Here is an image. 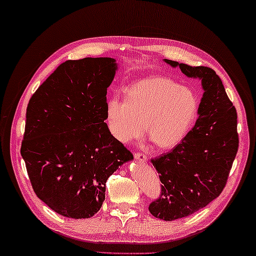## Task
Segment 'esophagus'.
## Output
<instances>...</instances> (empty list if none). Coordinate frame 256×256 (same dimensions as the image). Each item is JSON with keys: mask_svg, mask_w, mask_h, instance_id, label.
I'll return each instance as SVG.
<instances>
[{"mask_svg": "<svg viewBox=\"0 0 256 256\" xmlns=\"http://www.w3.org/2000/svg\"><path fill=\"white\" fill-rule=\"evenodd\" d=\"M135 159L137 161H146V156L142 152H135Z\"/></svg>", "mask_w": 256, "mask_h": 256, "instance_id": "34e87169", "label": "esophagus"}]
</instances>
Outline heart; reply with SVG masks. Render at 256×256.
Segmentation results:
<instances>
[{"instance_id":"heart-1","label":"heart","mask_w":256,"mask_h":256,"mask_svg":"<svg viewBox=\"0 0 256 256\" xmlns=\"http://www.w3.org/2000/svg\"><path fill=\"white\" fill-rule=\"evenodd\" d=\"M198 96L166 78H148L127 88V100L113 96L106 103V124L113 138L127 143L148 136L161 148L178 144L198 116Z\"/></svg>"}]
</instances>
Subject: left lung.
Returning a JSON list of instances; mask_svg holds the SVG:
<instances>
[{
  "label": "left lung",
  "mask_w": 256,
  "mask_h": 256,
  "mask_svg": "<svg viewBox=\"0 0 256 256\" xmlns=\"http://www.w3.org/2000/svg\"><path fill=\"white\" fill-rule=\"evenodd\" d=\"M164 62L180 66L188 76L199 78L205 92L191 130L170 152L151 159L161 192L148 210L156 218L174 221L192 215L221 194L237 154L239 136L237 111L215 70Z\"/></svg>",
  "instance_id": "1"
}]
</instances>
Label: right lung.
Instances as JSON below:
<instances>
[{
	"label": "right lung",
	"instance_id": "right-lung-1",
	"mask_svg": "<svg viewBox=\"0 0 256 256\" xmlns=\"http://www.w3.org/2000/svg\"><path fill=\"white\" fill-rule=\"evenodd\" d=\"M113 58L66 60L30 97L22 156L38 198L70 218L100 210L105 183L132 153L106 124Z\"/></svg>",
	"mask_w": 256,
	"mask_h": 256
}]
</instances>
